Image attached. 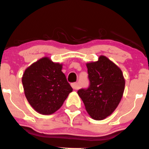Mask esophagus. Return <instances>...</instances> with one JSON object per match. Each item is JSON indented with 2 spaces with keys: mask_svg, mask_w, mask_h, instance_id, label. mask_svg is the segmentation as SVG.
Here are the masks:
<instances>
[{
  "mask_svg": "<svg viewBox=\"0 0 149 149\" xmlns=\"http://www.w3.org/2000/svg\"><path fill=\"white\" fill-rule=\"evenodd\" d=\"M71 86H72V88H73L74 90H77L78 88V83H71Z\"/></svg>",
  "mask_w": 149,
  "mask_h": 149,
  "instance_id": "obj_1",
  "label": "esophagus"
}]
</instances>
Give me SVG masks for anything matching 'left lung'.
I'll list each match as a JSON object with an SVG mask.
<instances>
[{
    "label": "left lung",
    "instance_id": "obj_1",
    "mask_svg": "<svg viewBox=\"0 0 149 149\" xmlns=\"http://www.w3.org/2000/svg\"><path fill=\"white\" fill-rule=\"evenodd\" d=\"M86 66L89 87L78 90V94L93 119L104 120L120 102L125 91V78L120 68L104 56Z\"/></svg>",
    "mask_w": 149,
    "mask_h": 149
}]
</instances>
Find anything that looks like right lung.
I'll use <instances>...</instances> for the list:
<instances>
[{"instance_id": "add662e5", "label": "right lung", "mask_w": 149, "mask_h": 149, "mask_svg": "<svg viewBox=\"0 0 149 149\" xmlns=\"http://www.w3.org/2000/svg\"><path fill=\"white\" fill-rule=\"evenodd\" d=\"M61 69L62 64L44 57L24 71L22 78L24 95L39 113H54L73 91Z\"/></svg>"}]
</instances>
